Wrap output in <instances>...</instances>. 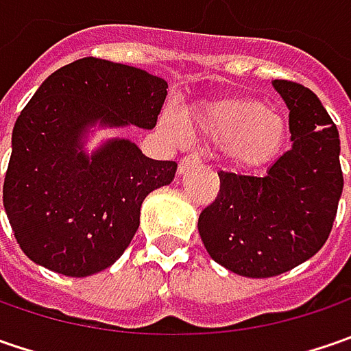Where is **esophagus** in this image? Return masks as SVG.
I'll return each mask as SVG.
<instances>
[{"instance_id":"1","label":"esophagus","mask_w":351,"mask_h":351,"mask_svg":"<svg viewBox=\"0 0 351 351\" xmlns=\"http://www.w3.org/2000/svg\"><path fill=\"white\" fill-rule=\"evenodd\" d=\"M199 162H201V158H199V154H195V152H193V154H185L182 158V160H180V166H178V171H180V173H183V171H187V169H189V168H193V166H197Z\"/></svg>"}]
</instances>
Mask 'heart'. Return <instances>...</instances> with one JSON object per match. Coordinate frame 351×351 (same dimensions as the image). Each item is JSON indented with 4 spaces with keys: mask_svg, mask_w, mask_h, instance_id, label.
<instances>
[{
    "mask_svg": "<svg viewBox=\"0 0 351 351\" xmlns=\"http://www.w3.org/2000/svg\"><path fill=\"white\" fill-rule=\"evenodd\" d=\"M185 123L191 134L223 144L228 162L240 169L260 168L271 162L287 141L283 115L252 97L210 101L187 115ZM158 125L168 141L180 144L185 138L183 127L173 115H162Z\"/></svg>",
    "mask_w": 351,
    "mask_h": 351,
    "instance_id": "heart-1",
    "label": "heart"
}]
</instances>
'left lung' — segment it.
<instances>
[{"instance_id": "1", "label": "left lung", "mask_w": 351, "mask_h": 351, "mask_svg": "<svg viewBox=\"0 0 351 351\" xmlns=\"http://www.w3.org/2000/svg\"><path fill=\"white\" fill-rule=\"evenodd\" d=\"M274 88L289 107L291 150L263 178L219 171V195L197 223L210 258L244 277L279 276L313 258L344 187L340 134L320 99L287 80Z\"/></svg>"}]
</instances>
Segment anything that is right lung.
<instances>
[{"label": "right lung", "instance_id": "obj_1", "mask_svg": "<svg viewBox=\"0 0 351 351\" xmlns=\"http://www.w3.org/2000/svg\"><path fill=\"white\" fill-rule=\"evenodd\" d=\"M166 80L101 58L50 74L13 127L3 207L17 244L34 263L88 277L123 256L141 224L142 201L168 185L178 164L152 160L113 138L91 156L84 138L99 127L154 128Z\"/></svg>", "mask_w": 351, "mask_h": 351}]
</instances>
